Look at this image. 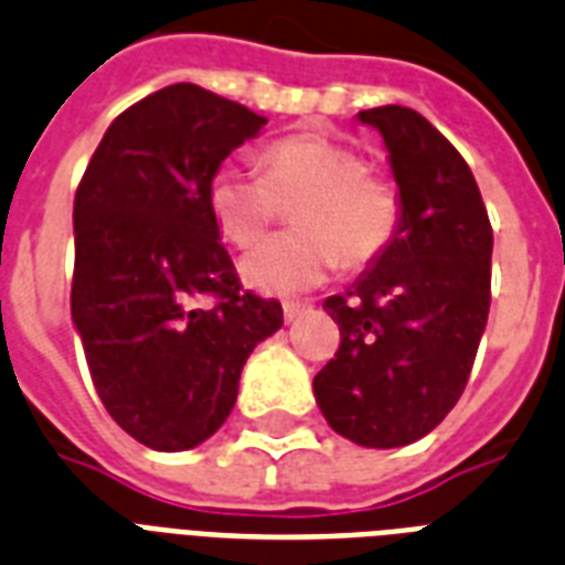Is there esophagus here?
<instances>
[{
	"label": "esophagus",
	"instance_id": "34e87169",
	"mask_svg": "<svg viewBox=\"0 0 565 565\" xmlns=\"http://www.w3.org/2000/svg\"><path fill=\"white\" fill-rule=\"evenodd\" d=\"M281 308H284V320L287 322H292L301 311H305V305H301V301H284Z\"/></svg>",
	"mask_w": 565,
	"mask_h": 565
}]
</instances>
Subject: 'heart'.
Listing matches in <instances>:
<instances>
[{
	"mask_svg": "<svg viewBox=\"0 0 565 565\" xmlns=\"http://www.w3.org/2000/svg\"><path fill=\"white\" fill-rule=\"evenodd\" d=\"M260 170L225 162L213 171L206 201L218 231L248 248L292 204L296 231L245 254L243 278L269 296H296L326 281L338 264L364 269L391 248L403 225L394 180L367 168L359 150L317 132L273 141Z\"/></svg>",
	"mask_w": 565,
	"mask_h": 565,
	"instance_id": "heart-1",
	"label": "heart"
}]
</instances>
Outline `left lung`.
Instances as JSON below:
<instances>
[{"label": "left lung", "mask_w": 565, "mask_h": 565, "mask_svg": "<svg viewBox=\"0 0 565 565\" xmlns=\"http://www.w3.org/2000/svg\"><path fill=\"white\" fill-rule=\"evenodd\" d=\"M403 225L373 269L326 311L340 329L313 394L334 433L403 447L433 433L471 376L492 301V225L462 153L424 115L379 106Z\"/></svg>", "instance_id": "1"}]
</instances>
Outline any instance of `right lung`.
<instances>
[{"label": "right lung", "instance_id": "obj_1", "mask_svg": "<svg viewBox=\"0 0 565 565\" xmlns=\"http://www.w3.org/2000/svg\"><path fill=\"white\" fill-rule=\"evenodd\" d=\"M266 118L168 85L111 120L73 201L71 313L115 424L189 450L225 424L245 359L281 329V301L243 290L206 186Z\"/></svg>", "mask_w": 565, "mask_h": 565}]
</instances>
